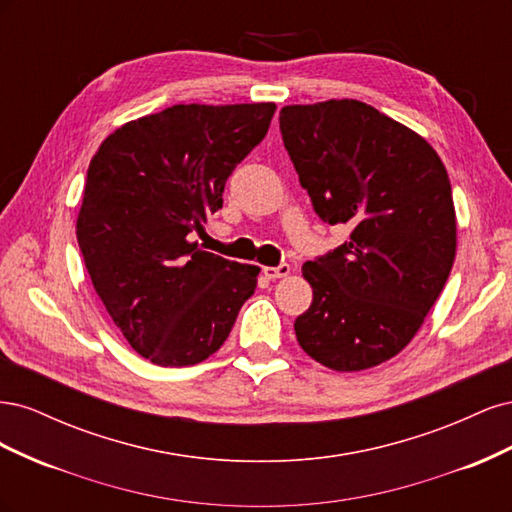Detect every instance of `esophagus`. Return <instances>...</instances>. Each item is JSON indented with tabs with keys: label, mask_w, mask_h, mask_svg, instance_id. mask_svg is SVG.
Returning <instances> with one entry per match:
<instances>
[{
	"label": "esophagus",
	"mask_w": 512,
	"mask_h": 512,
	"mask_svg": "<svg viewBox=\"0 0 512 512\" xmlns=\"http://www.w3.org/2000/svg\"><path fill=\"white\" fill-rule=\"evenodd\" d=\"M262 273H265L267 280H280V277H286L290 273V265L288 262H282V265H277V267H265L262 269Z\"/></svg>",
	"instance_id": "obj_1"
}]
</instances>
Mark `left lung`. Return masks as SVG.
<instances>
[{"label":"left lung","mask_w":512,"mask_h":512,"mask_svg":"<svg viewBox=\"0 0 512 512\" xmlns=\"http://www.w3.org/2000/svg\"><path fill=\"white\" fill-rule=\"evenodd\" d=\"M280 130L320 220L352 228L303 265L314 301L294 320L297 342L335 371L376 367L410 344L453 269L446 168L423 136L359 100L284 106Z\"/></svg>","instance_id":"1"}]
</instances>
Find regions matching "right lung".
Listing matches in <instances>:
<instances>
[{
  "mask_svg": "<svg viewBox=\"0 0 512 512\" xmlns=\"http://www.w3.org/2000/svg\"><path fill=\"white\" fill-rule=\"evenodd\" d=\"M273 102L175 104L123 123L89 162L76 239L106 312L147 361L220 350L260 273L190 241L226 179L265 138Z\"/></svg>",
  "mask_w": 512,
  "mask_h": 512,
  "instance_id": "obj_1",
  "label": "right lung"
}]
</instances>
